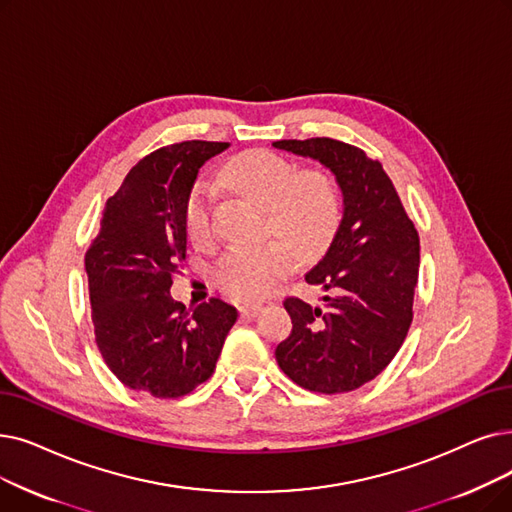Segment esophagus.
I'll return each instance as SVG.
<instances>
[{
  "label": "esophagus",
  "instance_id": "34e87169",
  "mask_svg": "<svg viewBox=\"0 0 512 512\" xmlns=\"http://www.w3.org/2000/svg\"><path fill=\"white\" fill-rule=\"evenodd\" d=\"M261 311V303H251V305H240V314L247 316V318H253L257 316Z\"/></svg>",
  "mask_w": 512,
  "mask_h": 512
}]
</instances>
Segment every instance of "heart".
I'll return each mask as SVG.
<instances>
[{
  "mask_svg": "<svg viewBox=\"0 0 512 512\" xmlns=\"http://www.w3.org/2000/svg\"><path fill=\"white\" fill-rule=\"evenodd\" d=\"M224 184L265 207V234L259 244H236L213 268V280L234 301H257L284 276L297 259L322 255L341 224V190L322 169H303L282 154L255 148L234 157L224 169ZM213 190L196 182L188 194L184 226L201 249L215 244Z\"/></svg>",
  "mask_w": 512,
  "mask_h": 512,
  "instance_id": "b5f03b06",
  "label": "heart"
}]
</instances>
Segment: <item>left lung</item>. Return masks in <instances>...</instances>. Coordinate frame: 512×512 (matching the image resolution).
Listing matches in <instances>:
<instances>
[{"label":"left lung","mask_w":512,"mask_h":512,"mask_svg":"<svg viewBox=\"0 0 512 512\" xmlns=\"http://www.w3.org/2000/svg\"><path fill=\"white\" fill-rule=\"evenodd\" d=\"M276 148L318 159L343 192V219L307 284L314 307L286 297L293 330L278 347L282 372L316 393L353 391L379 376L406 341L418 282L420 240L383 165L332 138L280 140Z\"/></svg>","instance_id":"1"}]
</instances>
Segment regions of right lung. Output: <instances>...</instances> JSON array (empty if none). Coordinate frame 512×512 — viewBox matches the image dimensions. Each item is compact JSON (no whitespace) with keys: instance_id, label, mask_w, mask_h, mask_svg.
<instances>
[{"instance_id":"obj_1","label":"right lung","mask_w":512,"mask_h":512,"mask_svg":"<svg viewBox=\"0 0 512 512\" xmlns=\"http://www.w3.org/2000/svg\"><path fill=\"white\" fill-rule=\"evenodd\" d=\"M228 146L188 140L150 152L106 201L85 253L96 345L133 391L188 395L213 374L238 318L221 299L188 309L169 295L186 259L188 194L198 169Z\"/></svg>"}]
</instances>
